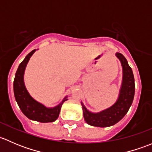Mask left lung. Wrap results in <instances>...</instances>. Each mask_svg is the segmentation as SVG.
<instances>
[{"instance_id":"1","label":"left lung","mask_w":152,"mask_h":152,"mask_svg":"<svg viewBox=\"0 0 152 152\" xmlns=\"http://www.w3.org/2000/svg\"><path fill=\"white\" fill-rule=\"evenodd\" d=\"M115 56L120 60L123 70L121 86L115 103L99 113H92L81 102L85 121L93 126L108 127L117 124L129 111L134 99L135 87L132 70L123 54L116 53Z\"/></svg>"}]
</instances>
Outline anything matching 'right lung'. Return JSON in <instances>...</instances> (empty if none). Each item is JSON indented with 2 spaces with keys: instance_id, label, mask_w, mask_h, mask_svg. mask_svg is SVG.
<instances>
[{
  "instance_id": "obj_1",
  "label": "right lung",
  "mask_w": 152,
  "mask_h": 152,
  "mask_svg": "<svg viewBox=\"0 0 152 152\" xmlns=\"http://www.w3.org/2000/svg\"><path fill=\"white\" fill-rule=\"evenodd\" d=\"M36 51V49L31 51L20 64L14 80V94L15 100L22 113L32 121L48 123L53 122L58 118L62 104L67 100L65 96L58 105L53 107H47L31 97L24 83V73L31 56Z\"/></svg>"
}]
</instances>
